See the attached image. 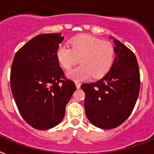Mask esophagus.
Segmentation results:
<instances>
[{"label":"esophagus","mask_w":154,"mask_h":154,"mask_svg":"<svg viewBox=\"0 0 154 154\" xmlns=\"http://www.w3.org/2000/svg\"><path fill=\"white\" fill-rule=\"evenodd\" d=\"M76 87H77V89H79L81 87V83L80 82H76Z\"/></svg>","instance_id":"34e87169"}]
</instances>
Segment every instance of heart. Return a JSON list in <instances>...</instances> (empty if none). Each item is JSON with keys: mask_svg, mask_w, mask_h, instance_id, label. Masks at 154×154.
<instances>
[{"mask_svg": "<svg viewBox=\"0 0 154 154\" xmlns=\"http://www.w3.org/2000/svg\"><path fill=\"white\" fill-rule=\"evenodd\" d=\"M70 48L60 45L56 52L57 61L65 70L78 63L82 65L70 71L67 76L75 81L86 80L92 76L100 79L106 76L113 66L116 48L109 41H103L93 35H82L69 40Z\"/></svg>", "mask_w": 154, "mask_h": 154, "instance_id": "b5f03b06", "label": "heart"}]
</instances>
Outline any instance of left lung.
I'll return each mask as SVG.
<instances>
[{
  "mask_svg": "<svg viewBox=\"0 0 154 154\" xmlns=\"http://www.w3.org/2000/svg\"><path fill=\"white\" fill-rule=\"evenodd\" d=\"M116 56L109 72L93 83H84V106L91 123L100 129H114L128 119L140 89L139 64L132 51L115 39Z\"/></svg>",
  "mask_w": 154,
  "mask_h": 154,
  "instance_id": "1",
  "label": "left lung"
}]
</instances>
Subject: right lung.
Listing matches in <instances>:
<instances>
[{
  "label": "right lung",
  "instance_id": "obj_1",
  "mask_svg": "<svg viewBox=\"0 0 154 154\" xmlns=\"http://www.w3.org/2000/svg\"><path fill=\"white\" fill-rule=\"evenodd\" d=\"M63 38L60 33L37 35L13 59L12 95L23 119L35 129L45 130L58 125L77 89L65 77L56 56Z\"/></svg>",
  "mask_w": 154,
  "mask_h": 154
}]
</instances>
